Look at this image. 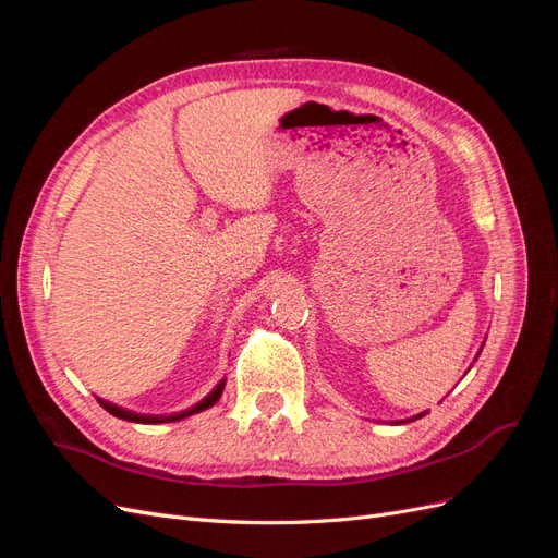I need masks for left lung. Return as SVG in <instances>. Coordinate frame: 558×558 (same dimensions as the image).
I'll return each mask as SVG.
<instances>
[{"mask_svg":"<svg viewBox=\"0 0 558 558\" xmlns=\"http://www.w3.org/2000/svg\"><path fill=\"white\" fill-rule=\"evenodd\" d=\"M486 342V340H484ZM480 353H482V349L477 351V356H480ZM477 356H475V361H477ZM428 412H421V414H416V416H410V418H402V421H391V424L393 426H400V424H410V421H416V418H421V416H426Z\"/></svg>","mask_w":558,"mask_h":558,"instance_id":"obj_1","label":"left lung"}]
</instances>
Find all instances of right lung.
Returning <instances> with one entry per match:
<instances>
[{
	"instance_id": "1",
	"label": "right lung",
	"mask_w": 558,
	"mask_h": 558,
	"mask_svg": "<svg viewBox=\"0 0 558 558\" xmlns=\"http://www.w3.org/2000/svg\"><path fill=\"white\" fill-rule=\"evenodd\" d=\"M223 388H226V377L218 381L211 391L202 398L199 402H195V404H191L189 410H183V412H174V414H137V412H132V410H125V408H121V404H113V402H109V400H105V398H97V402L102 404V408L109 412V414H113V416H118V418H123V421H134V424H172V421H181V418H185V416H193V414H197V412H205V410H209V408H214V404L218 402V398L223 396Z\"/></svg>"
}]
</instances>
